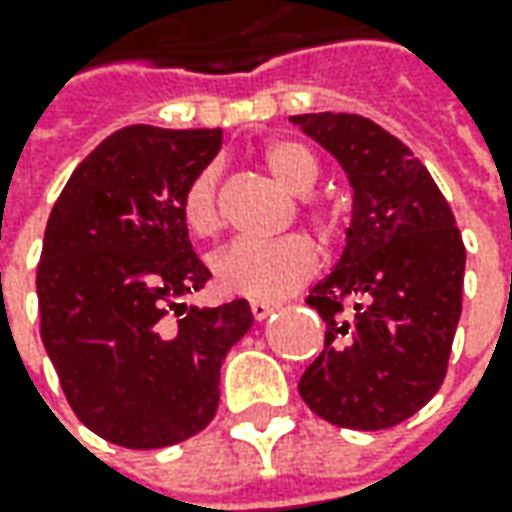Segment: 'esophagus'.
Instances as JSON below:
<instances>
[{
    "mask_svg": "<svg viewBox=\"0 0 512 512\" xmlns=\"http://www.w3.org/2000/svg\"><path fill=\"white\" fill-rule=\"evenodd\" d=\"M249 309H252V317H255V320H266V317H269V314H272L277 306H274V303H263V300H255V303H252Z\"/></svg>",
    "mask_w": 512,
    "mask_h": 512,
    "instance_id": "obj_1",
    "label": "esophagus"
}]
</instances>
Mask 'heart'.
<instances>
[{"label":"heart","instance_id":"heart-1","mask_svg":"<svg viewBox=\"0 0 512 512\" xmlns=\"http://www.w3.org/2000/svg\"><path fill=\"white\" fill-rule=\"evenodd\" d=\"M263 167L272 172L280 186H286L291 195H309L320 178L317 155L291 138H274L263 152ZM181 223L195 240H212L221 232V209H218V172L215 167L201 169L189 178L181 192ZM306 218L320 235H331L334 212L323 206L306 209ZM317 269V252L309 240L300 235H286L277 240H238L226 246L221 255L212 260V274L218 289L252 300H280L291 291H297Z\"/></svg>","mask_w":512,"mask_h":512}]
</instances>
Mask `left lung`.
Here are the masks:
<instances>
[{
    "mask_svg": "<svg viewBox=\"0 0 512 512\" xmlns=\"http://www.w3.org/2000/svg\"><path fill=\"white\" fill-rule=\"evenodd\" d=\"M291 124L340 161L354 189L343 255L306 300L326 323V348L300 397L340 428H394L448 374L465 243L431 172L371 118L306 113Z\"/></svg>",
    "mask_w": 512,
    "mask_h": 512,
    "instance_id": "8db88e82",
    "label": "left lung"
}]
</instances>
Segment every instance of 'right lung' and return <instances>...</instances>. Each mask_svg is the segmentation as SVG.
<instances>
[{
  "label": "right lung",
  "mask_w": 512,
  "mask_h": 512,
  "mask_svg": "<svg viewBox=\"0 0 512 512\" xmlns=\"http://www.w3.org/2000/svg\"><path fill=\"white\" fill-rule=\"evenodd\" d=\"M221 141V130L124 127L81 161L47 218L42 343L76 416L121 448H167L203 431L218 411L223 357L255 320L246 300L184 303L212 274L178 203Z\"/></svg>",
  "instance_id": "1"
}]
</instances>
